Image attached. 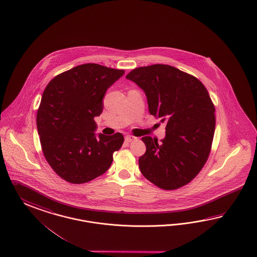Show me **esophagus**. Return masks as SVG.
<instances>
[{"label":"esophagus","mask_w":257,"mask_h":257,"mask_svg":"<svg viewBox=\"0 0 257 257\" xmlns=\"http://www.w3.org/2000/svg\"><path fill=\"white\" fill-rule=\"evenodd\" d=\"M137 140V137H135V136H133V135H126L125 136V141L128 142H134Z\"/></svg>","instance_id":"1"}]
</instances>
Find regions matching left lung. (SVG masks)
Returning <instances> with one entry per match:
<instances>
[{
  "label": "left lung",
  "instance_id": "8db88e82",
  "mask_svg": "<svg viewBox=\"0 0 257 257\" xmlns=\"http://www.w3.org/2000/svg\"><path fill=\"white\" fill-rule=\"evenodd\" d=\"M146 92L150 114L166 122L159 145L147 147L139 158L142 174L164 190H175L196 178L207 162L215 127V105L207 89L194 75L166 64L133 69L126 76Z\"/></svg>",
  "mask_w": 257,
  "mask_h": 257
}]
</instances>
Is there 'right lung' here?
<instances>
[{
	"instance_id": "add662e5",
	"label": "right lung",
	"mask_w": 257,
	"mask_h": 257,
	"mask_svg": "<svg viewBox=\"0 0 257 257\" xmlns=\"http://www.w3.org/2000/svg\"><path fill=\"white\" fill-rule=\"evenodd\" d=\"M124 74V70L86 63L55 76L46 86L37 127L44 157L64 181L91 182L108 170L114 151L121 149L122 133L95 137L94 117L103 110L108 87Z\"/></svg>"
}]
</instances>
